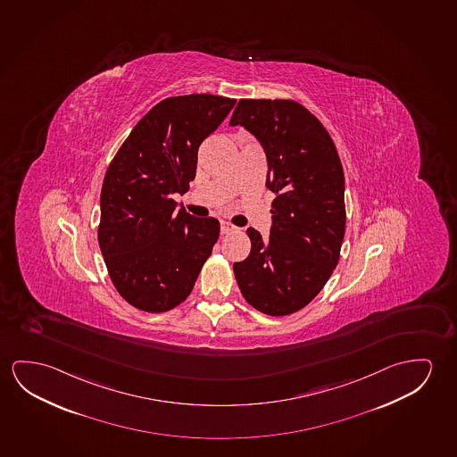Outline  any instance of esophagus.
Wrapping results in <instances>:
<instances>
[{"label": "esophagus", "mask_w": 457, "mask_h": 457, "mask_svg": "<svg viewBox=\"0 0 457 457\" xmlns=\"http://www.w3.org/2000/svg\"><path fill=\"white\" fill-rule=\"evenodd\" d=\"M236 229L237 228L229 223V221H221V234H229V232H234Z\"/></svg>", "instance_id": "34e87169"}]
</instances>
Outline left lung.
I'll use <instances>...</instances> for the list:
<instances>
[{
	"instance_id": "obj_1",
	"label": "left lung",
	"mask_w": 457,
	"mask_h": 457,
	"mask_svg": "<svg viewBox=\"0 0 457 457\" xmlns=\"http://www.w3.org/2000/svg\"><path fill=\"white\" fill-rule=\"evenodd\" d=\"M231 127L266 152L275 193L269 240L248 228V258L234 262L240 293L254 309L283 316L315 299L337 266L345 236V177L329 133L291 99H240Z\"/></svg>"
}]
</instances>
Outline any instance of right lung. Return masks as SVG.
<instances>
[{
    "mask_svg": "<svg viewBox=\"0 0 457 457\" xmlns=\"http://www.w3.org/2000/svg\"><path fill=\"white\" fill-rule=\"evenodd\" d=\"M236 99L209 93L162 99L121 144L101 188L98 242L120 295L162 313L195 287L220 234L217 218L177 211L190 190L197 150L231 112Z\"/></svg>",
    "mask_w": 457,
    "mask_h": 457,
    "instance_id": "1",
    "label": "right lung"
}]
</instances>
